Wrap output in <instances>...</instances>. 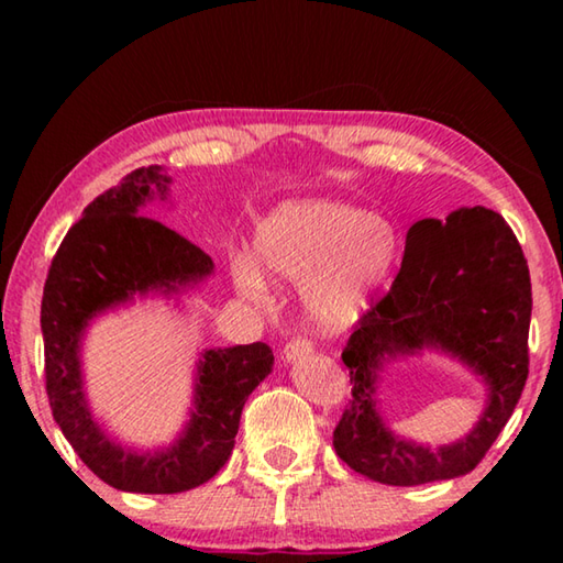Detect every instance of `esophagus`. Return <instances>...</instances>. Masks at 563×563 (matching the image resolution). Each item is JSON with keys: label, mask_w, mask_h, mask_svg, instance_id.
Masks as SVG:
<instances>
[{"label": "esophagus", "mask_w": 563, "mask_h": 563, "mask_svg": "<svg viewBox=\"0 0 563 563\" xmlns=\"http://www.w3.org/2000/svg\"><path fill=\"white\" fill-rule=\"evenodd\" d=\"M310 352H312V342L310 340L295 338V340L288 342V345L283 347V360L285 362H292V360H298V357L310 355Z\"/></svg>", "instance_id": "34e87169"}]
</instances>
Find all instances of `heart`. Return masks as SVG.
I'll return each instance as SVG.
<instances>
[{
	"mask_svg": "<svg viewBox=\"0 0 563 563\" xmlns=\"http://www.w3.org/2000/svg\"><path fill=\"white\" fill-rule=\"evenodd\" d=\"M253 251L271 278L302 285L312 325L340 332L355 325L387 278L395 235L357 206L308 198L275 208L258 225ZM233 283L243 298L268 300V285L253 263L238 261Z\"/></svg>",
	"mask_w": 563,
	"mask_h": 563,
	"instance_id": "1",
	"label": "heart"
}]
</instances>
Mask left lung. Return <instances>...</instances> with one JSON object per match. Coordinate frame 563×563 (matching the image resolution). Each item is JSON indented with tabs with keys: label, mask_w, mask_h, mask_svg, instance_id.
I'll list each match as a JSON object with an SVG mask.
<instances>
[{
	"label": "left lung",
	"mask_w": 563,
	"mask_h": 563,
	"mask_svg": "<svg viewBox=\"0 0 563 563\" xmlns=\"http://www.w3.org/2000/svg\"><path fill=\"white\" fill-rule=\"evenodd\" d=\"M529 322V265L499 213L474 206L450 213L446 223L434 218L415 223L393 288L360 318L342 350L352 399L332 432L340 460L393 487L472 472L509 422L527 385ZM422 346L460 356L490 389L475 430L440 451L389 433L374 405L382 360Z\"/></svg>",
	"instance_id": "left-lung-1"
}]
</instances>
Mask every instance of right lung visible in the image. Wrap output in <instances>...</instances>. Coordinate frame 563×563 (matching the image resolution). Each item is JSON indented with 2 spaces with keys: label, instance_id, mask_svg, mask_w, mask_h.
<instances>
[{
  "label": "right lung",
  "instance_id": "add662e5",
  "mask_svg": "<svg viewBox=\"0 0 563 563\" xmlns=\"http://www.w3.org/2000/svg\"><path fill=\"white\" fill-rule=\"evenodd\" d=\"M170 178L158 166L136 168L84 208L56 251L42 298L44 375L52 415L81 462L109 487L178 494L201 487L228 462L247 395L273 369L265 342L206 350L186 432L161 452H133L93 422L81 385L79 347L99 312L133 295L184 290L213 273L211 255L141 208Z\"/></svg>",
  "mask_w": 563,
  "mask_h": 563
}]
</instances>
